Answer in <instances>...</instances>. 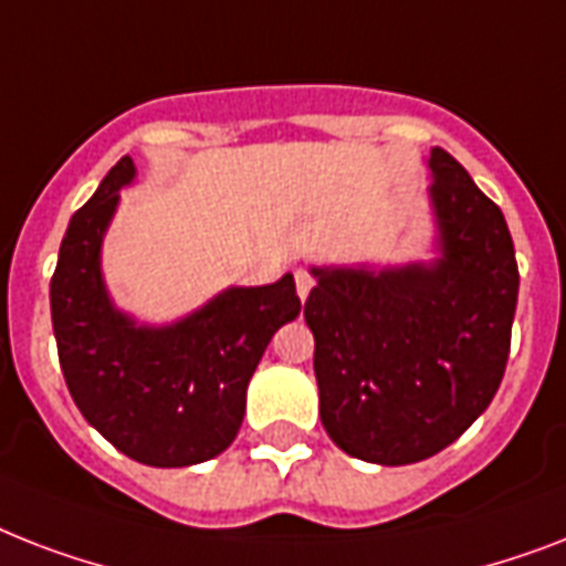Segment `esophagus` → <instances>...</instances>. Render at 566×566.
<instances>
[{
	"label": "esophagus",
	"instance_id": "34e87169",
	"mask_svg": "<svg viewBox=\"0 0 566 566\" xmlns=\"http://www.w3.org/2000/svg\"><path fill=\"white\" fill-rule=\"evenodd\" d=\"M311 287H314V275L308 270H296V293H300V300H308Z\"/></svg>",
	"mask_w": 566,
	"mask_h": 566
}]
</instances>
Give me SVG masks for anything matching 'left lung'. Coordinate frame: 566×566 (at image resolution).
I'll return each mask as SVG.
<instances>
[{"label":"left lung","mask_w":566,"mask_h":566,"mask_svg":"<svg viewBox=\"0 0 566 566\" xmlns=\"http://www.w3.org/2000/svg\"><path fill=\"white\" fill-rule=\"evenodd\" d=\"M443 258L431 266L314 270L319 420L349 455L413 464L491 405L505 376L520 270L500 205L447 149H431Z\"/></svg>","instance_id":"8db88e82"}]
</instances>
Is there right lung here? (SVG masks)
Listing matches in <instances>:
<instances>
[{
    "instance_id": "1",
    "label": "right lung",
    "mask_w": 566,
    "mask_h": 566,
    "mask_svg": "<svg viewBox=\"0 0 566 566\" xmlns=\"http://www.w3.org/2000/svg\"><path fill=\"white\" fill-rule=\"evenodd\" d=\"M119 158L73 213L52 273L57 361L78 411L119 452L149 467H188L220 455L238 434L247 387L270 337L300 314L293 275L231 287L170 328H137L111 308L99 243L123 185Z\"/></svg>"
}]
</instances>
